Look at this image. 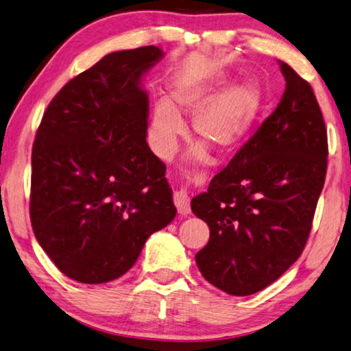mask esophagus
Segmentation results:
<instances>
[{
	"label": "esophagus",
	"mask_w": 351,
	"mask_h": 351,
	"mask_svg": "<svg viewBox=\"0 0 351 351\" xmlns=\"http://www.w3.org/2000/svg\"><path fill=\"white\" fill-rule=\"evenodd\" d=\"M174 204L177 207V212H179L182 217L190 213V197H188L185 190H179L174 193Z\"/></svg>",
	"instance_id": "34e87169"
}]
</instances>
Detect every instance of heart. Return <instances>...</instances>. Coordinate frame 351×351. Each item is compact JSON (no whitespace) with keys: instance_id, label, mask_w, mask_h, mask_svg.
<instances>
[{"instance_id":"b5f03b06","label":"heart","mask_w":351,"mask_h":351,"mask_svg":"<svg viewBox=\"0 0 351 351\" xmlns=\"http://www.w3.org/2000/svg\"><path fill=\"white\" fill-rule=\"evenodd\" d=\"M228 82L230 75L220 71L204 79L177 84L171 90V103L156 101L152 110L150 139L161 158L172 155L184 133L180 114L195 115L196 138L218 154H230L247 139L261 110L263 87L256 79H245L223 90Z\"/></svg>"}]
</instances>
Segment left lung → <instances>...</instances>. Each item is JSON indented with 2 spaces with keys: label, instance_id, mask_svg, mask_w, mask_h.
<instances>
[{
  "label": "left lung",
  "instance_id": "8db88e82",
  "mask_svg": "<svg viewBox=\"0 0 351 351\" xmlns=\"http://www.w3.org/2000/svg\"><path fill=\"white\" fill-rule=\"evenodd\" d=\"M277 109L237 152L191 210L210 237L196 264L232 296L261 291L301 256L328 167V134L307 80L280 62Z\"/></svg>",
  "mask_w": 351,
  "mask_h": 351
}]
</instances>
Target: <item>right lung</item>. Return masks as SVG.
I'll use <instances>...</instances> for the list:
<instances>
[{
  "label": "right lung",
  "mask_w": 351,
  "mask_h": 351,
  "mask_svg": "<svg viewBox=\"0 0 351 351\" xmlns=\"http://www.w3.org/2000/svg\"><path fill=\"white\" fill-rule=\"evenodd\" d=\"M120 50L71 79L50 101L32 152L29 217L64 276L106 283L128 272L145 241L174 220L166 166L147 144L141 80L163 58Z\"/></svg>",
  "instance_id": "add662e5"
}]
</instances>
